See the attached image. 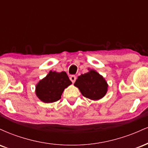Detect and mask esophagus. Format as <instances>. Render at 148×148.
<instances>
[{"instance_id":"34e87169","label":"esophagus","mask_w":148,"mask_h":148,"mask_svg":"<svg viewBox=\"0 0 148 148\" xmlns=\"http://www.w3.org/2000/svg\"><path fill=\"white\" fill-rule=\"evenodd\" d=\"M69 79H70L71 81H72L73 84H74V83L75 82V81L76 79V76H74V75H71L70 77H69Z\"/></svg>"}]
</instances>
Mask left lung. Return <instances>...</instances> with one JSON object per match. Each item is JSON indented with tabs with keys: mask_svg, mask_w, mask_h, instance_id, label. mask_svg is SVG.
I'll list each match as a JSON object with an SVG mask.
<instances>
[{
	"mask_svg": "<svg viewBox=\"0 0 148 148\" xmlns=\"http://www.w3.org/2000/svg\"><path fill=\"white\" fill-rule=\"evenodd\" d=\"M74 86L79 89L85 97L92 100H99L105 96L108 84L101 75L93 69L81 74L76 80Z\"/></svg>",
	"mask_w": 148,
	"mask_h": 148,
	"instance_id": "obj_1",
	"label": "left lung"
}]
</instances>
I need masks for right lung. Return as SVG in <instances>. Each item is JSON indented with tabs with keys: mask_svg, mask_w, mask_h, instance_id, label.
Returning a JSON list of instances; mask_svg holds the SVG:
<instances>
[{
	"mask_svg": "<svg viewBox=\"0 0 148 148\" xmlns=\"http://www.w3.org/2000/svg\"><path fill=\"white\" fill-rule=\"evenodd\" d=\"M72 84L66 72L50 71L46 77L36 85L37 97L45 103L57 101L61 98L64 90Z\"/></svg>",
	"mask_w": 148,
	"mask_h": 148,
	"instance_id": "1",
	"label": "right lung"
}]
</instances>
